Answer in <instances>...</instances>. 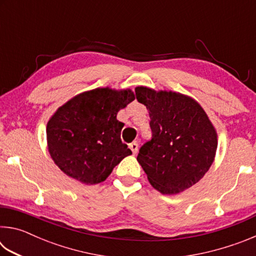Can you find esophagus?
Returning <instances> with one entry per match:
<instances>
[{
	"mask_svg": "<svg viewBox=\"0 0 256 256\" xmlns=\"http://www.w3.org/2000/svg\"><path fill=\"white\" fill-rule=\"evenodd\" d=\"M130 149L132 150V152H133V154H136V152H138V142L136 141H134V142H132V144H130Z\"/></svg>",
	"mask_w": 256,
	"mask_h": 256,
	"instance_id": "1",
	"label": "esophagus"
}]
</instances>
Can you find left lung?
Instances as JSON below:
<instances>
[{
  "mask_svg": "<svg viewBox=\"0 0 256 256\" xmlns=\"http://www.w3.org/2000/svg\"><path fill=\"white\" fill-rule=\"evenodd\" d=\"M136 96L149 110L151 140L138 150V162L150 184L162 194H177L196 184L214 162L216 132L193 98L136 86Z\"/></svg>",
  "mask_w": 256,
  "mask_h": 256,
  "instance_id": "obj_1",
  "label": "left lung"
}]
</instances>
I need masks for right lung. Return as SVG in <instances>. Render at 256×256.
<instances>
[{
  "label": "right lung",
  "instance_id": "1",
  "mask_svg": "<svg viewBox=\"0 0 256 256\" xmlns=\"http://www.w3.org/2000/svg\"><path fill=\"white\" fill-rule=\"evenodd\" d=\"M131 89L97 88L60 106L47 123L52 159L64 174L86 185L105 180L132 154L120 140V110L134 100Z\"/></svg>",
  "mask_w": 256,
  "mask_h": 256
}]
</instances>
